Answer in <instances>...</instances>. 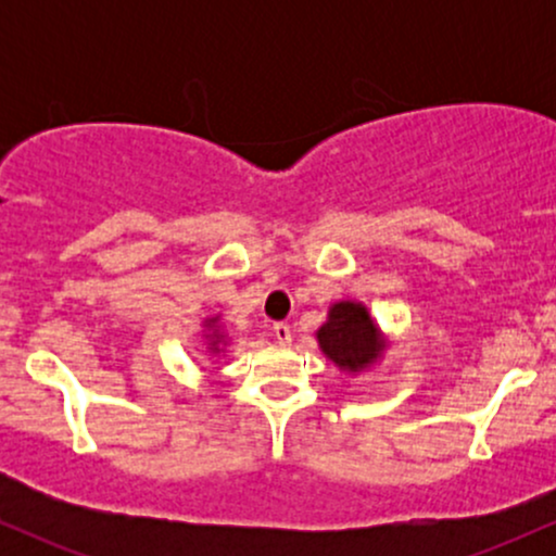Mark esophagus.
I'll list each match as a JSON object with an SVG mask.
<instances>
[{
    "mask_svg": "<svg viewBox=\"0 0 556 556\" xmlns=\"http://www.w3.org/2000/svg\"><path fill=\"white\" fill-rule=\"evenodd\" d=\"M274 337H277L279 344H290V342H292V329H290V324H285V321L274 324Z\"/></svg>",
    "mask_w": 556,
    "mask_h": 556,
    "instance_id": "obj_1",
    "label": "esophagus"
}]
</instances>
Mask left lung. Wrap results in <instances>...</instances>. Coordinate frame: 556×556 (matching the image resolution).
I'll use <instances>...</instances> for the list:
<instances>
[{"instance_id": "1", "label": "left lung", "mask_w": 556, "mask_h": 556, "mask_svg": "<svg viewBox=\"0 0 556 556\" xmlns=\"http://www.w3.org/2000/svg\"><path fill=\"white\" fill-rule=\"evenodd\" d=\"M318 344L337 366L358 371L379 353V329L361 303H337L318 329Z\"/></svg>"}]
</instances>
